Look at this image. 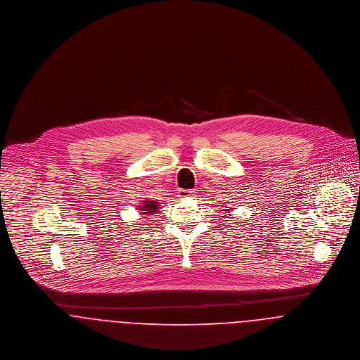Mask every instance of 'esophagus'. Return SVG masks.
Segmentation results:
<instances>
[{"label":"esophagus","mask_w":360,"mask_h":360,"mask_svg":"<svg viewBox=\"0 0 360 360\" xmlns=\"http://www.w3.org/2000/svg\"><path fill=\"white\" fill-rule=\"evenodd\" d=\"M193 193H195V192L191 191V189H179L176 196H178L179 199H186V198H192Z\"/></svg>","instance_id":"34e87169"}]
</instances>
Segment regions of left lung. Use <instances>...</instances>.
<instances>
[{"label": "left lung", "mask_w": 360, "mask_h": 360, "mask_svg": "<svg viewBox=\"0 0 360 360\" xmlns=\"http://www.w3.org/2000/svg\"><path fill=\"white\" fill-rule=\"evenodd\" d=\"M226 208H228V211H229V207H226Z\"/></svg>", "instance_id": "1"}]
</instances>
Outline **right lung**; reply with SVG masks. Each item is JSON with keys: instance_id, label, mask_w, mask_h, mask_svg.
<instances>
[{"instance_id": "1", "label": "right lung", "mask_w": 360, "mask_h": 360, "mask_svg": "<svg viewBox=\"0 0 360 360\" xmlns=\"http://www.w3.org/2000/svg\"><path fill=\"white\" fill-rule=\"evenodd\" d=\"M141 207L143 208L142 214H155L159 208V204L155 200H143Z\"/></svg>"}]
</instances>
